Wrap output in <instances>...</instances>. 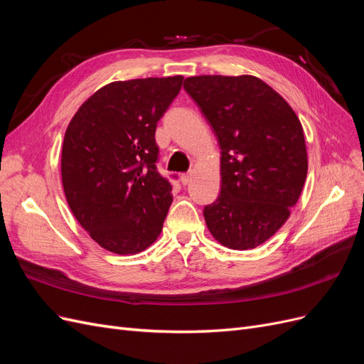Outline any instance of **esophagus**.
Masks as SVG:
<instances>
[{
	"label": "esophagus",
	"mask_w": 364,
	"mask_h": 364,
	"mask_svg": "<svg viewBox=\"0 0 364 364\" xmlns=\"http://www.w3.org/2000/svg\"><path fill=\"white\" fill-rule=\"evenodd\" d=\"M191 178H193L191 173H183V174H181V182L183 185H188L191 182Z\"/></svg>",
	"instance_id": "obj_1"
}]
</instances>
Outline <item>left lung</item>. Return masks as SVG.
<instances>
[{
  "label": "left lung",
  "mask_w": 364,
  "mask_h": 364,
  "mask_svg": "<svg viewBox=\"0 0 364 364\" xmlns=\"http://www.w3.org/2000/svg\"><path fill=\"white\" fill-rule=\"evenodd\" d=\"M183 87L222 149V191L203 211L209 232L229 249L257 247L287 222L302 193L308 158L301 121L255 75H194Z\"/></svg>",
  "instance_id": "obj_1"
}]
</instances>
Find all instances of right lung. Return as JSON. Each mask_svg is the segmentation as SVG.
Segmentation results:
<instances>
[{
  "label": "right lung",
  "instance_id": "obj_1",
  "mask_svg": "<svg viewBox=\"0 0 364 364\" xmlns=\"http://www.w3.org/2000/svg\"><path fill=\"white\" fill-rule=\"evenodd\" d=\"M183 77L112 82L74 114L62 146V185L70 209L98 246L134 255L159 237L173 202L156 170V124Z\"/></svg>",
  "mask_w": 364,
  "mask_h": 364
}]
</instances>
